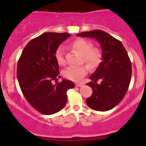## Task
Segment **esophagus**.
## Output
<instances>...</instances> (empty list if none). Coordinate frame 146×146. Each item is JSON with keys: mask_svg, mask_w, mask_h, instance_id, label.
Instances as JSON below:
<instances>
[{"mask_svg": "<svg viewBox=\"0 0 146 146\" xmlns=\"http://www.w3.org/2000/svg\"><path fill=\"white\" fill-rule=\"evenodd\" d=\"M76 85L77 87H81V86H82V85H83V84H82V83H76Z\"/></svg>", "mask_w": 146, "mask_h": 146, "instance_id": "obj_1", "label": "esophagus"}]
</instances>
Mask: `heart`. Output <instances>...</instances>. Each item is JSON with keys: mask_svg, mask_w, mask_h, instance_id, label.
<instances>
[{"mask_svg": "<svg viewBox=\"0 0 146 146\" xmlns=\"http://www.w3.org/2000/svg\"><path fill=\"white\" fill-rule=\"evenodd\" d=\"M72 48L76 50L82 55L83 60L91 68H96L101 61V52L98 48H92L90 42L83 39H78L73 41L70 44ZM56 62L61 66L66 64L63 47L59 46L55 52ZM89 71L87 65L80 66H69L63 72L64 77L73 81H80Z\"/></svg>", "mask_w": 146, "mask_h": 146, "instance_id": "heart-1", "label": "heart"}]
</instances>
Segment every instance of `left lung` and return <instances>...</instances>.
Listing matches in <instances>:
<instances>
[{
  "instance_id": "8db88e82",
  "label": "left lung",
  "mask_w": 146,
  "mask_h": 146,
  "mask_svg": "<svg viewBox=\"0 0 146 146\" xmlns=\"http://www.w3.org/2000/svg\"><path fill=\"white\" fill-rule=\"evenodd\" d=\"M78 36L95 39L101 46L102 62L87 83L93 90L86 100L88 107L96 111L111 110L124 98L131 79V63L126 50L118 39L102 30L77 34ZM100 80L98 84L97 82Z\"/></svg>"
}]
</instances>
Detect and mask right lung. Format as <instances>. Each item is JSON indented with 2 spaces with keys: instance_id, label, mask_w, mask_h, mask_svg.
Here are the masks:
<instances>
[{
  "instance_id": "add662e5",
  "label": "right lung",
  "mask_w": 146,
  "mask_h": 146,
  "mask_svg": "<svg viewBox=\"0 0 146 146\" xmlns=\"http://www.w3.org/2000/svg\"><path fill=\"white\" fill-rule=\"evenodd\" d=\"M69 36L66 32L42 34L29 41L17 63V80L23 94L32 107L46 115L62 110L67 102L68 90L75 87L73 82L65 79L52 83L61 78L55 52Z\"/></svg>"
}]
</instances>
